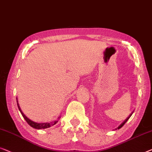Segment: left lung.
<instances>
[{
    "label": "left lung",
    "instance_id": "left-lung-1",
    "mask_svg": "<svg viewBox=\"0 0 152 152\" xmlns=\"http://www.w3.org/2000/svg\"><path fill=\"white\" fill-rule=\"evenodd\" d=\"M132 116V114H131V115H130V116H129V117H128V118H127V119H126V120H125V121H124V122H123V123H122L121 125H120V126H119V127H118V129H121V128L122 127H123V126L124 125H125V123H126V122H127V121H128V120H129V118H130V116Z\"/></svg>",
    "mask_w": 152,
    "mask_h": 152
}]
</instances>
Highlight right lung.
Listing matches in <instances>:
<instances>
[{
    "instance_id": "add662e5",
    "label": "right lung",
    "mask_w": 152,
    "mask_h": 152,
    "mask_svg": "<svg viewBox=\"0 0 152 152\" xmlns=\"http://www.w3.org/2000/svg\"><path fill=\"white\" fill-rule=\"evenodd\" d=\"M17 104H18V107L19 109V110H20L21 114H22V116H23V118H25V120L26 121L27 123L33 128H35V129H46V128H49V127H52V126L56 125V124L58 123V121L51 122V123H35V122H34V121H31L30 119H29L27 117L25 116V114H23V113L22 112V111H21L20 107H19V105H18V104L17 103Z\"/></svg>"
}]
</instances>
